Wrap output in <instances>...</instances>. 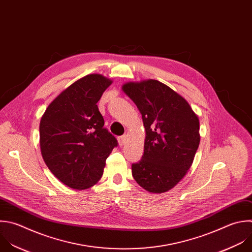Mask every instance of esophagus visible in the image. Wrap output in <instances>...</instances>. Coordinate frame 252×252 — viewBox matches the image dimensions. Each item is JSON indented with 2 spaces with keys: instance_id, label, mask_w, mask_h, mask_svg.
Wrapping results in <instances>:
<instances>
[{
  "instance_id": "esophagus-1",
  "label": "esophagus",
  "mask_w": 252,
  "mask_h": 252,
  "mask_svg": "<svg viewBox=\"0 0 252 252\" xmlns=\"http://www.w3.org/2000/svg\"><path fill=\"white\" fill-rule=\"evenodd\" d=\"M126 139H127V136H126V135L120 136V137L118 138V140H119V144H120L121 146H124V145L126 144Z\"/></svg>"
}]
</instances>
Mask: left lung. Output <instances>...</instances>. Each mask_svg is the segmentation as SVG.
<instances>
[{
  "instance_id": "obj_1",
  "label": "left lung",
  "mask_w": 252,
  "mask_h": 252,
  "mask_svg": "<svg viewBox=\"0 0 252 252\" xmlns=\"http://www.w3.org/2000/svg\"><path fill=\"white\" fill-rule=\"evenodd\" d=\"M124 93L136 105L145 128L144 152L131 165L132 176L145 191L162 194L187 174L200 144V122L189 103L165 84L127 82Z\"/></svg>"
}]
</instances>
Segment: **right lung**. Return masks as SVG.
Listing matches in <instances>:
<instances>
[{"instance_id": "obj_1", "label": "right lung", "mask_w": 252, "mask_h": 252, "mask_svg": "<svg viewBox=\"0 0 252 252\" xmlns=\"http://www.w3.org/2000/svg\"><path fill=\"white\" fill-rule=\"evenodd\" d=\"M113 81L89 74L63 90L47 107L39 124L42 158L66 186L85 190L101 179L106 159L118 145L104 127L97 103Z\"/></svg>"}]
</instances>
